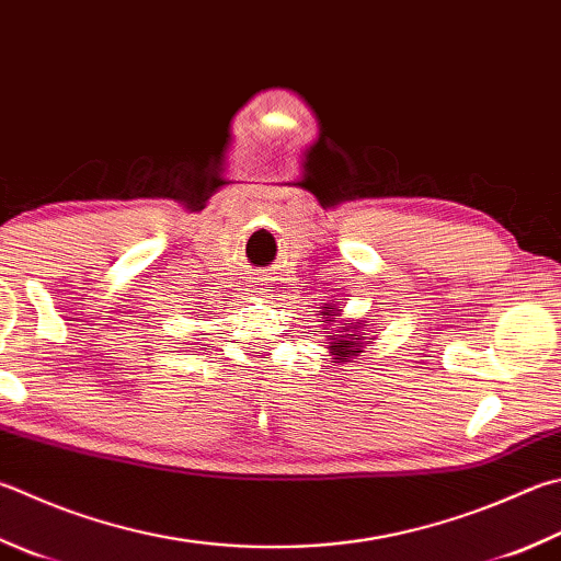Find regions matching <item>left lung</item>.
<instances>
[{"mask_svg":"<svg viewBox=\"0 0 561 561\" xmlns=\"http://www.w3.org/2000/svg\"><path fill=\"white\" fill-rule=\"evenodd\" d=\"M341 313V309L331 307V304H325L323 311L319 313V319H323L325 323H331V319H335V316ZM339 329H335V333L329 339V351L333 355V363H348L353 355L363 353V345L370 343L373 339L368 333H365V329H368V321H353V323H335Z\"/></svg>","mask_w":561,"mask_h":561,"instance_id":"left-lung-1","label":"left lung"}]
</instances>
